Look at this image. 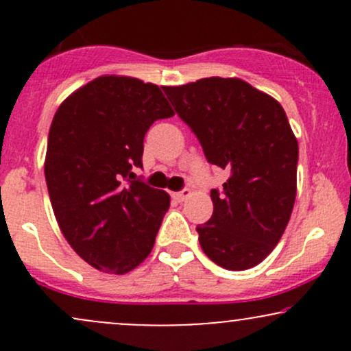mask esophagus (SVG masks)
Here are the masks:
<instances>
[{
  "mask_svg": "<svg viewBox=\"0 0 351 351\" xmlns=\"http://www.w3.org/2000/svg\"><path fill=\"white\" fill-rule=\"evenodd\" d=\"M189 196H191V189H183V191H180V193H175V195H173V198H175L176 201H186Z\"/></svg>",
  "mask_w": 351,
  "mask_h": 351,
  "instance_id": "1",
  "label": "esophagus"
}]
</instances>
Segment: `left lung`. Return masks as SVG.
<instances>
[{"mask_svg": "<svg viewBox=\"0 0 351 351\" xmlns=\"http://www.w3.org/2000/svg\"><path fill=\"white\" fill-rule=\"evenodd\" d=\"M163 90L208 162L231 171L223 189L211 191V219L196 228L201 249L228 271L263 263L295 203L299 143L284 108L237 77H206Z\"/></svg>", "mask_w": 351, "mask_h": 351, "instance_id": "8db88e82", "label": "left lung"}]
</instances>
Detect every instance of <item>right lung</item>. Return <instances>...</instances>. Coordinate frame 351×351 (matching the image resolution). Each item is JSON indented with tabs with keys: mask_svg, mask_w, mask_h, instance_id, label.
Listing matches in <instances>:
<instances>
[{
	"mask_svg": "<svg viewBox=\"0 0 351 351\" xmlns=\"http://www.w3.org/2000/svg\"><path fill=\"white\" fill-rule=\"evenodd\" d=\"M175 115L158 86L100 75L60 104L44 160L54 216L71 247L100 272L122 276L152 252L170 195L136 180L143 138Z\"/></svg>",
	"mask_w": 351,
	"mask_h": 351,
	"instance_id": "right-lung-1",
	"label": "right lung"
}]
</instances>
